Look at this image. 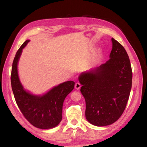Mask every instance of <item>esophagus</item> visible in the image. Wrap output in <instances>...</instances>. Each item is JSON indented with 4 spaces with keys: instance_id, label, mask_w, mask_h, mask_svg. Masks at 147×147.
Here are the masks:
<instances>
[{
    "instance_id": "1",
    "label": "esophagus",
    "mask_w": 147,
    "mask_h": 147,
    "mask_svg": "<svg viewBox=\"0 0 147 147\" xmlns=\"http://www.w3.org/2000/svg\"><path fill=\"white\" fill-rule=\"evenodd\" d=\"M74 87H75V88L76 90H79L81 88V84L80 83H75V85H74Z\"/></svg>"
}]
</instances>
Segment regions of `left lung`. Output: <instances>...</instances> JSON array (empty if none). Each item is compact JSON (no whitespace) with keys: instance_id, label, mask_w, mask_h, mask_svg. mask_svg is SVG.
<instances>
[{"instance_id":"8db88e82","label":"left lung","mask_w":147,"mask_h":147,"mask_svg":"<svg viewBox=\"0 0 147 147\" xmlns=\"http://www.w3.org/2000/svg\"><path fill=\"white\" fill-rule=\"evenodd\" d=\"M110 59L79 76L80 91L85 99V116L93 125L115 123L126 107L132 86V69L126 50L112 38Z\"/></svg>"}]
</instances>
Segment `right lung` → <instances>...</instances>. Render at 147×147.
I'll use <instances>...</instances> for the list:
<instances>
[{"instance_id": "right-lung-1", "label": "right lung", "mask_w": 147, "mask_h": 147, "mask_svg": "<svg viewBox=\"0 0 147 147\" xmlns=\"http://www.w3.org/2000/svg\"><path fill=\"white\" fill-rule=\"evenodd\" d=\"M29 42L27 40L22 44L14 59L11 76L12 90L19 109L29 123L40 129H51L62 120L63 102L74 89V82L62 83L42 96L26 92L19 79L18 63L22 51Z\"/></svg>"}]
</instances>
